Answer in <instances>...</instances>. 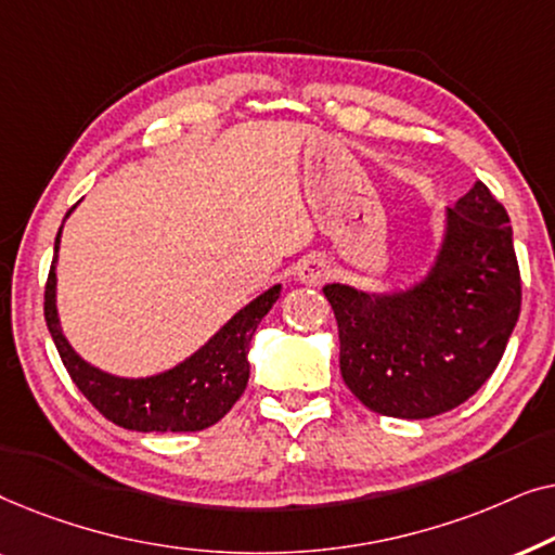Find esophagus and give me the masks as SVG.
I'll use <instances>...</instances> for the list:
<instances>
[{
  "mask_svg": "<svg viewBox=\"0 0 555 555\" xmlns=\"http://www.w3.org/2000/svg\"><path fill=\"white\" fill-rule=\"evenodd\" d=\"M328 275V262L321 260V257H308L298 264V280L302 285H323Z\"/></svg>",
  "mask_w": 555,
  "mask_h": 555,
  "instance_id": "34e87169",
  "label": "esophagus"
}]
</instances>
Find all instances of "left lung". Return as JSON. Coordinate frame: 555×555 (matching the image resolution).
<instances>
[{
  "mask_svg": "<svg viewBox=\"0 0 555 555\" xmlns=\"http://www.w3.org/2000/svg\"><path fill=\"white\" fill-rule=\"evenodd\" d=\"M340 340V376L371 412L429 420L492 376L520 315L511 217L482 181L450 207L431 275L401 295L325 285Z\"/></svg>",
  "mask_w": 555,
  "mask_h": 555,
  "instance_id": "obj_1",
  "label": "left lung"
}]
</instances>
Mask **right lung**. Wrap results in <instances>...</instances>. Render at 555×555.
<instances>
[{"label":"right lung","mask_w":555,"mask_h":555,"mask_svg":"<svg viewBox=\"0 0 555 555\" xmlns=\"http://www.w3.org/2000/svg\"><path fill=\"white\" fill-rule=\"evenodd\" d=\"M57 242L60 232L55 249ZM278 298L280 285L270 287L247 308H242L192 359L151 378L108 376L88 366L67 346L55 310V260L44 283V321L73 384L105 420L135 431H199L222 420L245 391L249 378V340Z\"/></svg>","instance_id":"1"}]
</instances>
